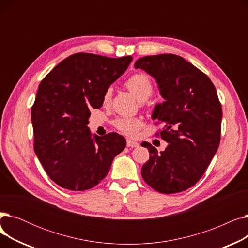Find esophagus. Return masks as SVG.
<instances>
[{"label":"esophagus","instance_id":"1","mask_svg":"<svg viewBox=\"0 0 248 248\" xmlns=\"http://www.w3.org/2000/svg\"><path fill=\"white\" fill-rule=\"evenodd\" d=\"M126 146L129 147V148H137L139 147V142L135 141V140H126Z\"/></svg>","mask_w":248,"mask_h":248}]
</instances>
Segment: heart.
<instances>
[{"mask_svg": "<svg viewBox=\"0 0 248 248\" xmlns=\"http://www.w3.org/2000/svg\"><path fill=\"white\" fill-rule=\"evenodd\" d=\"M125 87L131 91V93L140 100H147L153 93L154 84L149 75L145 73H136L133 74L125 81ZM112 90L111 88H108L102 95L103 104L110 103L111 101ZM142 122L136 117H119L113 122V125L115 128L126 136L135 137L138 135L140 129L142 127Z\"/></svg>", "mask_w": 248, "mask_h": 248, "instance_id": "heart-1", "label": "heart"}]
</instances>
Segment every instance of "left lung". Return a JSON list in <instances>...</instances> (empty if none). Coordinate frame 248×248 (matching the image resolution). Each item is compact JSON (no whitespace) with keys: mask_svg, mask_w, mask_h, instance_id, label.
<instances>
[{"mask_svg":"<svg viewBox=\"0 0 248 248\" xmlns=\"http://www.w3.org/2000/svg\"><path fill=\"white\" fill-rule=\"evenodd\" d=\"M135 67L158 83L164 102L155 106L153 120L166 123L160 136L168 142L160 153L142 142L150 160L141 177L160 193L185 191L200 180L219 147L222 108L216 88L205 73L175 54L142 57Z\"/></svg>","mask_w":248,"mask_h":248,"instance_id":"left-lung-1","label":"left lung"}]
</instances>
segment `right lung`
<instances>
[{
  "label": "right lung",
  "instance_id": "1",
  "mask_svg": "<svg viewBox=\"0 0 248 248\" xmlns=\"http://www.w3.org/2000/svg\"><path fill=\"white\" fill-rule=\"evenodd\" d=\"M132 56L110 58L76 53L62 60L39 84L31 109L34 150L57 185L85 191L104 179L116 155L125 148L123 136H91V108L127 69Z\"/></svg>",
  "mask_w": 248,
  "mask_h": 248
}]
</instances>
